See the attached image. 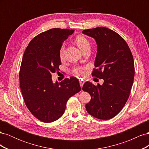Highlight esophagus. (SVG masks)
<instances>
[{"label": "esophagus", "mask_w": 149, "mask_h": 149, "mask_svg": "<svg viewBox=\"0 0 149 149\" xmlns=\"http://www.w3.org/2000/svg\"><path fill=\"white\" fill-rule=\"evenodd\" d=\"M84 81H79V84H80V86H81V87H83V84H84Z\"/></svg>", "instance_id": "obj_1"}]
</instances>
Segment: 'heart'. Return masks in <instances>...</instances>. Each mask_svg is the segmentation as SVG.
Here are the masks:
<instances>
[{"instance_id":"1","label":"heart","mask_w":149,"mask_h":149,"mask_svg":"<svg viewBox=\"0 0 149 149\" xmlns=\"http://www.w3.org/2000/svg\"><path fill=\"white\" fill-rule=\"evenodd\" d=\"M74 42L76 45L83 52L86 48L90 47L88 40L84 36L81 35H78L75 38ZM59 57L61 60H63L65 59V47L63 45H61L59 49ZM73 73L76 76H81L84 74V71H83V69L81 68H75L73 71Z\"/></svg>"}]
</instances>
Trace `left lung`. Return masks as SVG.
<instances>
[{
	"label": "left lung",
	"instance_id": "obj_1",
	"mask_svg": "<svg viewBox=\"0 0 149 149\" xmlns=\"http://www.w3.org/2000/svg\"><path fill=\"white\" fill-rule=\"evenodd\" d=\"M83 33L96 40L97 50L92 76L104 80L102 85L84 84L82 89L91 96L86 109L94 118L110 119L119 113L129 97L135 74L132 54L125 40L111 29L100 26Z\"/></svg>",
	"mask_w": 149,
	"mask_h": 149
}]
</instances>
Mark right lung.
Returning a JSON list of instances; mask_svg holds the SVG:
<instances>
[{"instance_id": "right-lung-1", "label": "right lung", "mask_w": 149, "mask_h": 149, "mask_svg": "<svg viewBox=\"0 0 149 149\" xmlns=\"http://www.w3.org/2000/svg\"><path fill=\"white\" fill-rule=\"evenodd\" d=\"M74 30L52 29L38 34L25 49L19 72L20 89L25 105L43 123H52L64 114L70 97L81 88L74 77L53 83L61 60L59 49Z\"/></svg>"}]
</instances>
